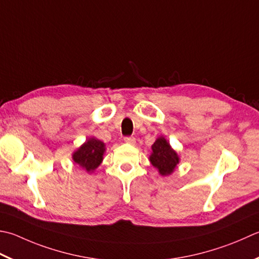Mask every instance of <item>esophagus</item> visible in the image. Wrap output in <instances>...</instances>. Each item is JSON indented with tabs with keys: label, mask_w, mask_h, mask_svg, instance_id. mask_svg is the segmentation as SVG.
<instances>
[{
	"label": "esophagus",
	"mask_w": 259,
	"mask_h": 259,
	"mask_svg": "<svg viewBox=\"0 0 259 259\" xmlns=\"http://www.w3.org/2000/svg\"><path fill=\"white\" fill-rule=\"evenodd\" d=\"M124 141L129 145H135L136 144V139L134 138V137H124Z\"/></svg>",
	"instance_id": "obj_1"
}]
</instances>
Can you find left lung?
<instances>
[{
    "mask_svg": "<svg viewBox=\"0 0 259 259\" xmlns=\"http://www.w3.org/2000/svg\"><path fill=\"white\" fill-rule=\"evenodd\" d=\"M151 149H153V154L149 159L153 166L159 170L161 175H169L173 173L180 159L166 139L159 137L151 146Z\"/></svg>",
    "mask_w": 259,
    "mask_h": 259,
    "instance_id": "left-lung-1",
    "label": "left lung"
}]
</instances>
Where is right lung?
<instances>
[{
  "mask_svg": "<svg viewBox=\"0 0 259 259\" xmlns=\"http://www.w3.org/2000/svg\"><path fill=\"white\" fill-rule=\"evenodd\" d=\"M105 146L95 138L89 139L80 148L73 154V159L77 165L88 171H93L103 159Z\"/></svg>",
  "mask_w": 259,
  "mask_h": 259,
  "instance_id": "obj_1",
  "label": "right lung"
}]
</instances>
